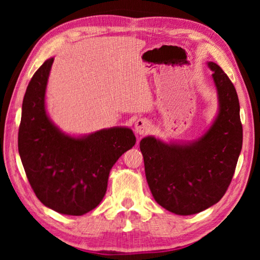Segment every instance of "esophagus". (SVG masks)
<instances>
[{
    "instance_id": "esophagus-1",
    "label": "esophagus",
    "mask_w": 260,
    "mask_h": 260,
    "mask_svg": "<svg viewBox=\"0 0 260 260\" xmlns=\"http://www.w3.org/2000/svg\"><path fill=\"white\" fill-rule=\"evenodd\" d=\"M151 129V125L149 120L147 119H143V118H141V119L136 120L135 122V132L140 135H144L150 132Z\"/></svg>"
}]
</instances>
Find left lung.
<instances>
[{
	"label": "left lung",
	"instance_id": "1",
	"mask_svg": "<svg viewBox=\"0 0 260 260\" xmlns=\"http://www.w3.org/2000/svg\"><path fill=\"white\" fill-rule=\"evenodd\" d=\"M217 87L219 112L209 131L188 144L164 143L153 136L141 140L146 178L153 199L170 212H202L222 199L239 159L243 129L233 82L209 61Z\"/></svg>",
	"mask_w": 260,
	"mask_h": 260
}]
</instances>
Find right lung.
<instances>
[{"instance_id":"1","label":"right lung","mask_w":260,"mask_h":260,"mask_svg":"<svg viewBox=\"0 0 260 260\" xmlns=\"http://www.w3.org/2000/svg\"><path fill=\"white\" fill-rule=\"evenodd\" d=\"M54 58L47 59L26 89L18 132V151L26 177L42 204L56 212L82 215L107 192L109 173L136 142L133 131L112 127L72 138L47 116L45 95Z\"/></svg>"}]
</instances>
